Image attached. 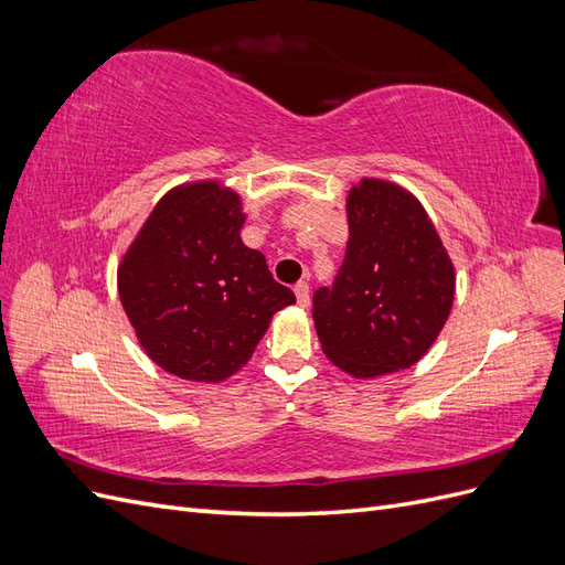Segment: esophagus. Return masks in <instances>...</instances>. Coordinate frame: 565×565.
<instances>
[{"label": "esophagus", "instance_id": "34e87169", "mask_svg": "<svg viewBox=\"0 0 565 565\" xmlns=\"http://www.w3.org/2000/svg\"><path fill=\"white\" fill-rule=\"evenodd\" d=\"M295 295H297V301L299 306H309L311 303V295H309V282L306 280H299L295 285Z\"/></svg>", "mask_w": 565, "mask_h": 565}]
</instances>
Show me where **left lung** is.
<instances>
[{
	"label": "left lung",
	"mask_w": 565,
	"mask_h": 565,
	"mask_svg": "<svg viewBox=\"0 0 565 565\" xmlns=\"http://www.w3.org/2000/svg\"><path fill=\"white\" fill-rule=\"evenodd\" d=\"M349 243L313 295L324 355L358 380L415 365L446 324L455 268L422 204L388 181L351 188Z\"/></svg>",
	"instance_id": "1"
}]
</instances>
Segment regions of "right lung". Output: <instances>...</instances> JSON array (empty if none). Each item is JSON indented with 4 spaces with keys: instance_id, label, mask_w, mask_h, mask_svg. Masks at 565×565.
I'll list each match as a JSON object with an SVG mask.
<instances>
[{
    "instance_id": "right-lung-1",
    "label": "right lung",
    "mask_w": 565,
    "mask_h": 565,
    "mask_svg": "<svg viewBox=\"0 0 565 565\" xmlns=\"http://www.w3.org/2000/svg\"><path fill=\"white\" fill-rule=\"evenodd\" d=\"M241 198L214 181L169 191L117 270L141 347L162 370L221 382L241 370L273 313L295 303L262 252L241 241Z\"/></svg>"
}]
</instances>
